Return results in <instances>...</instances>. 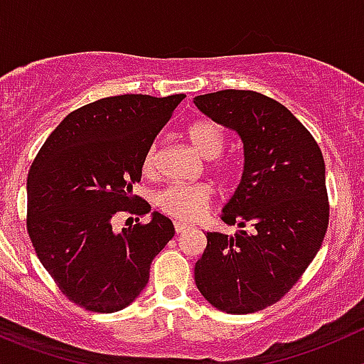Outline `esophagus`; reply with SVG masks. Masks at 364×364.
Listing matches in <instances>:
<instances>
[{"instance_id":"1","label":"esophagus","mask_w":364,"mask_h":364,"mask_svg":"<svg viewBox=\"0 0 364 364\" xmlns=\"http://www.w3.org/2000/svg\"><path fill=\"white\" fill-rule=\"evenodd\" d=\"M175 230H176V234H182V232H186V230H189V228H191V225H188V223H182V221H175Z\"/></svg>"}]
</instances>
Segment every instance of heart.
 Listing matches in <instances>:
<instances>
[{
  "label": "heart",
  "instance_id": "obj_1",
  "mask_svg": "<svg viewBox=\"0 0 364 364\" xmlns=\"http://www.w3.org/2000/svg\"><path fill=\"white\" fill-rule=\"evenodd\" d=\"M188 137L200 155L210 159V168L218 175H225L230 169V161L221 157L227 134L223 127L213 119H196L188 127ZM157 168V146H150L143 157V171L154 175ZM214 188L210 182H195V184H169L157 193L159 209L175 220L193 221L198 220L213 200Z\"/></svg>",
  "mask_w": 364,
  "mask_h": 364
}]
</instances>
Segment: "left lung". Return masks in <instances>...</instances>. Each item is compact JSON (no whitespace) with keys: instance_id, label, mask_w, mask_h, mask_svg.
Here are the masks:
<instances>
[{"instance_id":"1","label":"left lung","mask_w":364,"mask_h":364,"mask_svg":"<svg viewBox=\"0 0 364 364\" xmlns=\"http://www.w3.org/2000/svg\"><path fill=\"white\" fill-rule=\"evenodd\" d=\"M195 105L243 141V176L221 220L247 227L234 236L207 232L196 286L223 313L262 311L299 282L323 243V155L309 130L261 92L225 89L196 96Z\"/></svg>"}]
</instances>
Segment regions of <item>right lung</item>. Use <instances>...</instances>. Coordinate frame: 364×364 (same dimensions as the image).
<instances>
[{"mask_svg": "<svg viewBox=\"0 0 364 364\" xmlns=\"http://www.w3.org/2000/svg\"><path fill=\"white\" fill-rule=\"evenodd\" d=\"M184 98L121 95L87 103L64 117L33 159L26 230L39 261L76 306L124 309L175 234L161 213L121 232L112 230V218L121 210L150 213L132 186L143 175L144 154Z\"/></svg>", "mask_w": 364, "mask_h": 364, "instance_id": "right-lung-1", "label": "right lung"}]
</instances>
